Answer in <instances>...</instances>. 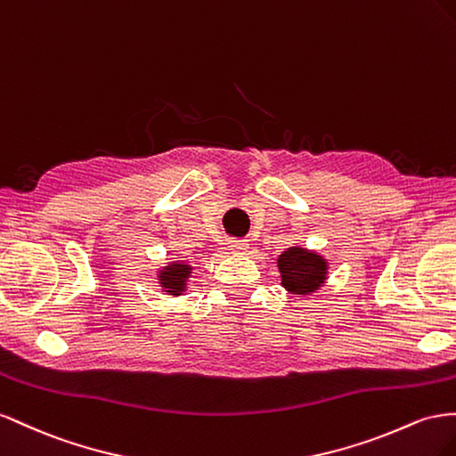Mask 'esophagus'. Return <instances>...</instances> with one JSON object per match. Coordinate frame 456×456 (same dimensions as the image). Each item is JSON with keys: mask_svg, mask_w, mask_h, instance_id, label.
<instances>
[{"mask_svg": "<svg viewBox=\"0 0 456 456\" xmlns=\"http://www.w3.org/2000/svg\"><path fill=\"white\" fill-rule=\"evenodd\" d=\"M229 250L232 254H246V252H248V244L242 242V240H232V242H229Z\"/></svg>", "mask_w": 456, "mask_h": 456, "instance_id": "obj_1", "label": "esophagus"}]
</instances>
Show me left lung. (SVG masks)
I'll return each instance as SVG.
<instances>
[{"label":"left lung","instance_id":"8db88e82","mask_svg":"<svg viewBox=\"0 0 456 456\" xmlns=\"http://www.w3.org/2000/svg\"><path fill=\"white\" fill-rule=\"evenodd\" d=\"M281 284L286 292L296 296L317 294L329 281L330 264L317 250L294 244L277 257Z\"/></svg>","mask_w":456,"mask_h":456}]
</instances>
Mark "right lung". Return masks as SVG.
<instances>
[{
	"mask_svg": "<svg viewBox=\"0 0 456 456\" xmlns=\"http://www.w3.org/2000/svg\"><path fill=\"white\" fill-rule=\"evenodd\" d=\"M194 269L189 262H181V259H174L167 262L156 271V282H159L160 290L167 296H183L189 290V282L194 277Z\"/></svg>",
	"mask_w": 456,
	"mask_h": 456,
	"instance_id": "obj_1",
	"label": "right lung"
}]
</instances>
